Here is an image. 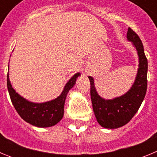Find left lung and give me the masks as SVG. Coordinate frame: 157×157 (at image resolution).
Segmentation results:
<instances>
[{
    "instance_id": "8db88e82",
    "label": "left lung",
    "mask_w": 157,
    "mask_h": 157,
    "mask_svg": "<svg viewBox=\"0 0 157 157\" xmlns=\"http://www.w3.org/2000/svg\"><path fill=\"white\" fill-rule=\"evenodd\" d=\"M127 35V39L135 46L139 57L138 74L130 90L120 98L105 100L98 95L94 87V78L89 76L94 115L98 123L105 128H119L129 123L139 109L146 94L148 60L143 44L138 34L130 27Z\"/></svg>"
}]
</instances>
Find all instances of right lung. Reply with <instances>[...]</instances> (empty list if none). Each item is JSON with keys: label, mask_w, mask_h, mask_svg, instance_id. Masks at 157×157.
<instances>
[{"label": "right lung", "mask_w": 157, "mask_h": 157, "mask_svg": "<svg viewBox=\"0 0 157 157\" xmlns=\"http://www.w3.org/2000/svg\"><path fill=\"white\" fill-rule=\"evenodd\" d=\"M79 73L71 77L65 85L63 92L55 100L45 103H33L16 93L7 75V86L14 108L23 120L37 127H49L56 125L63 116L67 94L75 84Z\"/></svg>", "instance_id": "1"}]
</instances>
